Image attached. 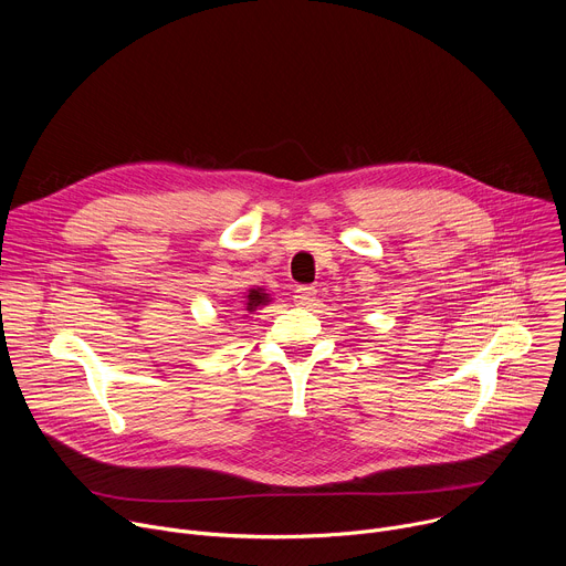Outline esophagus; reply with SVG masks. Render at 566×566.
<instances>
[{
	"label": "esophagus",
	"instance_id": "1",
	"mask_svg": "<svg viewBox=\"0 0 566 566\" xmlns=\"http://www.w3.org/2000/svg\"><path fill=\"white\" fill-rule=\"evenodd\" d=\"M313 297H315V286L304 284V286H297V289H295V302H297L300 306H308V304L313 302Z\"/></svg>",
	"mask_w": 566,
	"mask_h": 566
}]
</instances>
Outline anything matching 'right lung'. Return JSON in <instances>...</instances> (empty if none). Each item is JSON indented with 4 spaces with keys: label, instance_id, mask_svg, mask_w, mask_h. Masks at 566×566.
I'll list each match as a JSON object with an SVG mask.
<instances>
[{
    "label": "right lung",
    "instance_id": "add662e5",
    "mask_svg": "<svg viewBox=\"0 0 566 566\" xmlns=\"http://www.w3.org/2000/svg\"><path fill=\"white\" fill-rule=\"evenodd\" d=\"M269 302V293H264L262 289H251L247 295V313H253L258 306Z\"/></svg>",
    "mask_w": 566,
    "mask_h": 566
}]
</instances>
